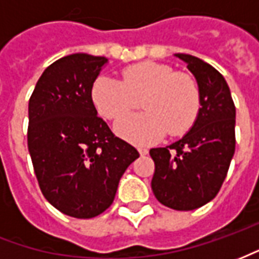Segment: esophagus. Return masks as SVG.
I'll use <instances>...</instances> for the list:
<instances>
[{
    "label": "esophagus",
    "instance_id": "esophagus-1",
    "mask_svg": "<svg viewBox=\"0 0 259 259\" xmlns=\"http://www.w3.org/2000/svg\"><path fill=\"white\" fill-rule=\"evenodd\" d=\"M137 151H139L140 155H147V154H148V150L144 148V147H139V148H137Z\"/></svg>",
    "mask_w": 259,
    "mask_h": 259
}]
</instances>
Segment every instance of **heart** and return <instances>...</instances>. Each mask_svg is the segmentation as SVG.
Listing matches in <instances>:
<instances>
[{
  "instance_id": "heart-1",
  "label": "heart",
  "mask_w": 259,
  "mask_h": 259,
  "mask_svg": "<svg viewBox=\"0 0 259 259\" xmlns=\"http://www.w3.org/2000/svg\"><path fill=\"white\" fill-rule=\"evenodd\" d=\"M93 101L104 118L118 120L139 107L146 111L119 120L115 129L130 143L150 144L165 133H187L198 116L200 85L190 73L172 66L141 62L122 70V79L100 76L93 84Z\"/></svg>"
}]
</instances>
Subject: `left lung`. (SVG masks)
<instances>
[{
  "label": "left lung",
  "mask_w": 259,
  "mask_h": 259,
  "mask_svg": "<svg viewBox=\"0 0 259 259\" xmlns=\"http://www.w3.org/2000/svg\"><path fill=\"white\" fill-rule=\"evenodd\" d=\"M185 61L200 85L201 108L190 132L168 147L151 148V187L157 200L176 211H193L219 193L236 147V108L217 69L189 54Z\"/></svg>",
  "instance_id": "left-lung-1"
}]
</instances>
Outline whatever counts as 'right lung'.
Listing matches in <instances>:
<instances>
[{"instance_id": "right-lung-1", "label": "right lung", "mask_w": 259, "mask_h": 259, "mask_svg": "<svg viewBox=\"0 0 259 259\" xmlns=\"http://www.w3.org/2000/svg\"><path fill=\"white\" fill-rule=\"evenodd\" d=\"M107 61L89 54L58 59L29 100L27 147L40 190L58 211L77 219L108 209L122 175L140 157L97 116L91 90Z\"/></svg>"}]
</instances>
